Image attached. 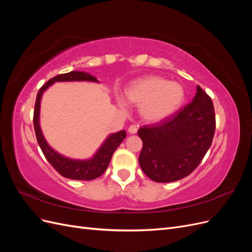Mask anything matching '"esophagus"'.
Returning a JSON list of instances; mask_svg holds the SVG:
<instances>
[{
	"label": "esophagus",
	"instance_id": "1",
	"mask_svg": "<svg viewBox=\"0 0 252 252\" xmlns=\"http://www.w3.org/2000/svg\"><path fill=\"white\" fill-rule=\"evenodd\" d=\"M136 131H138V126L134 125V124L129 126V128H128V132H129V133L133 134V133H136Z\"/></svg>",
	"mask_w": 252,
	"mask_h": 252
}]
</instances>
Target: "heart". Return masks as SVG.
Listing matches in <instances>:
<instances>
[{
    "label": "heart",
    "mask_w": 252,
    "mask_h": 252,
    "mask_svg": "<svg viewBox=\"0 0 252 252\" xmlns=\"http://www.w3.org/2000/svg\"><path fill=\"white\" fill-rule=\"evenodd\" d=\"M129 102L141 105L145 119L152 122L162 121L177 111L184 101L185 93L182 85L159 77H147L132 83L126 90ZM120 105L126 107L123 98Z\"/></svg>",
    "instance_id": "heart-1"
}]
</instances>
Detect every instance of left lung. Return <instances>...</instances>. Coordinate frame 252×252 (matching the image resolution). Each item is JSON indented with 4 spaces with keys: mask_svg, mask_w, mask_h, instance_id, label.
<instances>
[{
    "mask_svg": "<svg viewBox=\"0 0 252 252\" xmlns=\"http://www.w3.org/2000/svg\"><path fill=\"white\" fill-rule=\"evenodd\" d=\"M215 131L211 97L197 86L192 102L168 118L138 130L143 142L139 157L142 170L158 183L186 178L207 154Z\"/></svg>",
    "mask_w": 252,
    "mask_h": 252,
    "instance_id": "left-lung-1",
    "label": "left lung"
}]
</instances>
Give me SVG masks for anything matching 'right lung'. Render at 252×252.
<instances>
[{
  "label": "right lung",
  "mask_w": 252,
  "mask_h": 252,
  "mask_svg": "<svg viewBox=\"0 0 252 252\" xmlns=\"http://www.w3.org/2000/svg\"><path fill=\"white\" fill-rule=\"evenodd\" d=\"M65 81H91L97 82V80L86 72L82 71H70L68 73H62L56 75L55 78L50 79L40 88L39 93L36 94L34 111H33V126L37 143L44 154L45 158L50 163V165L55 168L62 177L70 180L79 181H91L101 175L107 169L109 162L113 152L120 146V144L126 138V131L122 130L117 133H113L108 136V139L104 142L101 148L97 150L95 156L87 159V161H75L64 158L59 155L58 152L53 150L45 141L40 128V102L42 94L46 90L51 84L55 82H65Z\"/></svg>",
  "instance_id": "obj_1"
}]
</instances>
